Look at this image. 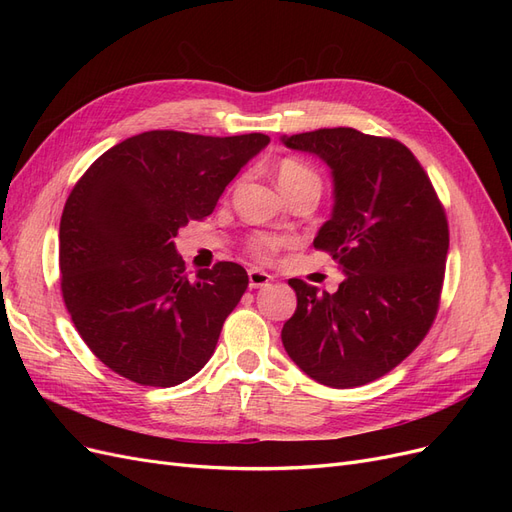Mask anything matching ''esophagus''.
<instances>
[{"label": "esophagus", "mask_w": 512, "mask_h": 512, "mask_svg": "<svg viewBox=\"0 0 512 512\" xmlns=\"http://www.w3.org/2000/svg\"><path fill=\"white\" fill-rule=\"evenodd\" d=\"M247 277H250V288H262L273 280V277L262 269H250V271H247Z\"/></svg>", "instance_id": "1"}]
</instances>
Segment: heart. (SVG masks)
Instances as JSON below:
<instances>
[{
	"instance_id": "1",
	"label": "heart",
	"mask_w": 512,
	"mask_h": 512,
	"mask_svg": "<svg viewBox=\"0 0 512 512\" xmlns=\"http://www.w3.org/2000/svg\"><path fill=\"white\" fill-rule=\"evenodd\" d=\"M275 177H277V183H280V188L288 196L301 190H316L320 194V188H322V179L318 175V170L299 158H284L275 168ZM286 243L288 241L282 237L258 235L250 239V252L260 260H267L275 252H280Z\"/></svg>"
}]
</instances>
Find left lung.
Masks as SVG:
<instances>
[{"mask_svg": "<svg viewBox=\"0 0 512 512\" xmlns=\"http://www.w3.org/2000/svg\"><path fill=\"white\" fill-rule=\"evenodd\" d=\"M282 143L331 168L335 205L314 247L346 275L333 294L288 280L297 309L282 342L309 378L352 389L389 374L431 329L448 252L446 213L423 166L395 138L322 128Z\"/></svg>", "mask_w": 512, "mask_h": 512, "instance_id": "1", "label": "left lung"}]
</instances>
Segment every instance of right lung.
Segmentation results:
<instances>
[{
    "mask_svg": "<svg viewBox=\"0 0 512 512\" xmlns=\"http://www.w3.org/2000/svg\"><path fill=\"white\" fill-rule=\"evenodd\" d=\"M267 134L151 130L104 151L72 188L59 224L61 294L76 331L115 374L181 384L211 359L250 284L237 262L185 275L175 237L203 220Z\"/></svg>",
    "mask_w": 512,
    "mask_h": 512,
    "instance_id": "1",
    "label": "right lung"
}]
</instances>
